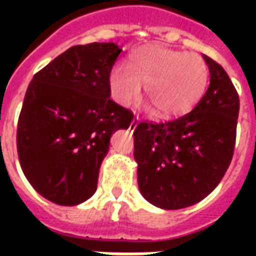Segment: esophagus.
Returning <instances> with one entry per match:
<instances>
[{"label": "esophagus", "mask_w": 256, "mask_h": 256, "mask_svg": "<svg viewBox=\"0 0 256 256\" xmlns=\"http://www.w3.org/2000/svg\"><path fill=\"white\" fill-rule=\"evenodd\" d=\"M137 124H138V119H133V120H132V123H130V130H136Z\"/></svg>", "instance_id": "esophagus-1"}]
</instances>
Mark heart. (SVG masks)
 <instances>
[{"instance_id": "obj_1", "label": "heart", "mask_w": 256, "mask_h": 256, "mask_svg": "<svg viewBox=\"0 0 256 256\" xmlns=\"http://www.w3.org/2000/svg\"><path fill=\"white\" fill-rule=\"evenodd\" d=\"M210 79L207 63L198 54L172 48L148 45L134 50L124 66L110 75L112 97L128 106L144 93L159 118H176L202 100Z\"/></svg>"}]
</instances>
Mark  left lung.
<instances>
[{
	"mask_svg": "<svg viewBox=\"0 0 256 256\" xmlns=\"http://www.w3.org/2000/svg\"><path fill=\"white\" fill-rule=\"evenodd\" d=\"M203 58L210 86L198 106L176 120L142 122L134 130L140 192L159 208H185L207 198L233 156L238 94L225 70Z\"/></svg>",
	"mask_w": 256,
	"mask_h": 256,
	"instance_id": "8db88e82",
	"label": "left lung"
}]
</instances>
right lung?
<instances>
[{"label":"right lung","instance_id":"add662e5","mask_svg":"<svg viewBox=\"0 0 256 256\" xmlns=\"http://www.w3.org/2000/svg\"><path fill=\"white\" fill-rule=\"evenodd\" d=\"M122 49L114 42L70 48L28 84L18 123V155L27 181L58 206L94 194L111 136L133 114L110 98V74Z\"/></svg>","mask_w":256,"mask_h":256}]
</instances>
